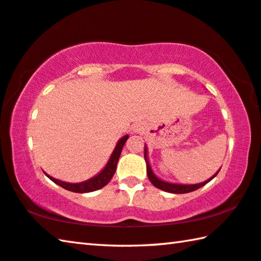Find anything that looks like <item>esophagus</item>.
I'll list each match as a JSON object with an SVG mask.
<instances>
[{
	"label": "esophagus",
	"mask_w": 261,
	"mask_h": 261,
	"mask_svg": "<svg viewBox=\"0 0 261 261\" xmlns=\"http://www.w3.org/2000/svg\"><path fill=\"white\" fill-rule=\"evenodd\" d=\"M132 129H134L135 132H140L141 130H143V125H141L140 123H136V124L132 126Z\"/></svg>",
	"instance_id": "esophagus-1"
}]
</instances>
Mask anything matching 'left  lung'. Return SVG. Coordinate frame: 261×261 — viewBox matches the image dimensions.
I'll return each instance as SVG.
<instances>
[{
  "mask_svg": "<svg viewBox=\"0 0 261 261\" xmlns=\"http://www.w3.org/2000/svg\"><path fill=\"white\" fill-rule=\"evenodd\" d=\"M144 156H145V161H146V168H147V176H148V179L151 180V183L154 185V187L162 190V191H166V192H170V193H188V192H192L194 190H198L201 187H204L205 184H207L210 182V180L213 179L220 170H218V173L214 174L212 176L211 178H208L205 182L202 183H198V184H178V183H170V182H167V180H163L161 178H159L158 176L154 174V171L152 170V167L149 165V161H148V156H147V147L146 145H145V153H144Z\"/></svg>",
  "mask_w": 261,
  "mask_h": 261,
  "instance_id": "1",
  "label": "left lung"
}]
</instances>
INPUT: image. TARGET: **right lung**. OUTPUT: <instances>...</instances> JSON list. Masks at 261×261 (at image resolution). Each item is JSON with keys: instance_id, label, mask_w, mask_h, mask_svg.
Masks as SVG:
<instances>
[{"instance_id": "right-lung-1", "label": "right lung", "mask_w": 261, "mask_h": 261, "mask_svg": "<svg viewBox=\"0 0 261 261\" xmlns=\"http://www.w3.org/2000/svg\"><path fill=\"white\" fill-rule=\"evenodd\" d=\"M127 138H129V136L125 135L117 141L116 146H115L112 155H110L109 160L107 162V165L105 166L103 169L101 170L99 174H96L90 179L84 180V182H81V183H69V182H63V180L51 177V176H49L46 173L45 174L48 178L53 180V182L56 183L57 185H60V187H62L63 189L68 190V191H72L76 193H87V192L96 191V190H99L101 188H103L105 185H107L109 183V180L112 179L115 171H116L117 162H118V159H120L122 148L124 146Z\"/></svg>"}]
</instances>
